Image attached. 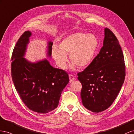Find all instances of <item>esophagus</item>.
Segmentation results:
<instances>
[{
  "mask_svg": "<svg viewBox=\"0 0 134 134\" xmlns=\"http://www.w3.org/2000/svg\"><path fill=\"white\" fill-rule=\"evenodd\" d=\"M69 78H70V82L73 81L75 79V77H74V76L73 75H71V74L69 75Z\"/></svg>",
  "mask_w": 134,
  "mask_h": 134,
  "instance_id": "esophagus-1",
  "label": "esophagus"
}]
</instances>
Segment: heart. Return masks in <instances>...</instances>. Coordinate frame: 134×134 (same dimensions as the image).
<instances>
[{
  "label": "heart",
  "instance_id": "b5f03b06",
  "mask_svg": "<svg viewBox=\"0 0 134 134\" xmlns=\"http://www.w3.org/2000/svg\"><path fill=\"white\" fill-rule=\"evenodd\" d=\"M98 47L97 38L93 34L75 32L67 36L60 42L59 48L53 47L52 54L57 65L65 69L68 62L67 54H70L72 63L71 68L76 65L85 68L92 62Z\"/></svg>",
  "mask_w": 134,
  "mask_h": 134
}]
</instances>
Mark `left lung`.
<instances>
[{
	"instance_id": "1",
	"label": "left lung",
	"mask_w": 134,
	"mask_h": 134,
	"mask_svg": "<svg viewBox=\"0 0 134 134\" xmlns=\"http://www.w3.org/2000/svg\"><path fill=\"white\" fill-rule=\"evenodd\" d=\"M77 75L82 85V104L86 109L98 113L112 105L124 82L125 64L119 42L109 29H104L99 54Z\"/></svg>"
}]
</instances>
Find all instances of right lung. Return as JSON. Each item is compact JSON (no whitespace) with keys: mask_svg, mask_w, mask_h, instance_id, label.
<instances>
[{"mask_svg":"<svg viewBox=\"0 0 134 134\" xmlns=\"http://www.w3.org/2000/svg\"><path fill=\"white\" fill-rule=\"evenodd\" d=\"M25 31L19 38L12 55L11 75L22 100L34 112L47 113L58 105L63 89L69 82L67 72L52 67L47 59L32 63L24 58L29 37ZM53 42L49 41L48 55L51 57Z\"/></svg>","mask_w":134,"mask_h":134,"instance_id":"add662e5","label":"right lung"}]
</instances>
